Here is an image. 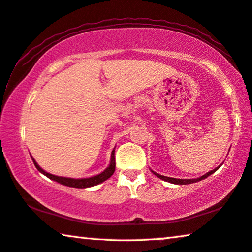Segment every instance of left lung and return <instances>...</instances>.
Returning a JSON list of instances; mask_svg holds the SVG:
<instances>
[{
    "label": "left lung",
    "instance_id": "8db88e82",
    "mask_svg": "<svg viewBox=\"0 0 252 252\" xmlns=\"http://www.w3.org/2000/svg\"><path fill=\"white\" fill-rule=\"evenodd\" d=\"M220 166H219V167H216V168H214L213 171H209V172H207V173L204 174L202 176H200V178H197V179H175V178H168V176L160 175V174L156 173V172H154V171H152V172H153L154 174H155V175L157 176V178L162 179V180H164V181H167V182L173 183V185H190V183H194V182L201 181V180L206 179V178H207V176H209L210 174H213L214 172H216L217 170H219Z\"/></svg>",
    "mask_w": 252,
    "mask_h": 252
}]
</instances>
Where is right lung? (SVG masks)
Masks as SVG:
<instances>
[{
  "instance_id": "right-lung-1",
  "label": "right lung",
  "mask_w": 252,
  "mask_h": 252,
  "mask_svg": "<svg viewBox=\"0 0 252 252\" xmlns=\"http://www.w3.org/2000/svg\"><path fill=\"white\" fill-rule=\"evenodd\" d=\"M32 162L35 164V166L37 170H38L40 173H43L44 175H46L48 179L53 180V181H56L59 183H61L63 186L66 187H72V188H89V187H94L99 185L104 181H106L108 178H111L113 175L114 171H115V158H114V149L112 150L111 154V162L110 165L105 168V170L102 172V173L97 174L95 176H90V178H85V179H72V178H63V176H58V175H53L51 173H47L45 172L42 167L39 166L38 164L36 163V160L32 158Z\"/></svg>"
}]
</instances>
